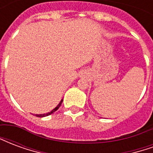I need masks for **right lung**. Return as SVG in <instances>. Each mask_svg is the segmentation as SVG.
<instances>
[{
    "label": "right lung",
    "instance_id": "1",
    "mask_svg": "<svg viewBox=\"0 0 153 153\" xmlns=\"http://www.w3.org/2000/svg\"><path fill=\"white\" fill-rule=\"evenodd\" d=\"M62 102H63V99H61V101H60V102H59V104H58V105H57V106H56V107H55L53 110H52V111H51L50 112H47V113H46V114H39V115H38V114H37V115H36V116H38V117H45V116H47V115H51L52 113H54L55 111H56L57 110L59 109V107H60V105H61Z\"/></svg>",
    "mask_w": 153,
    "mask_h": 153
}]
</instances>
